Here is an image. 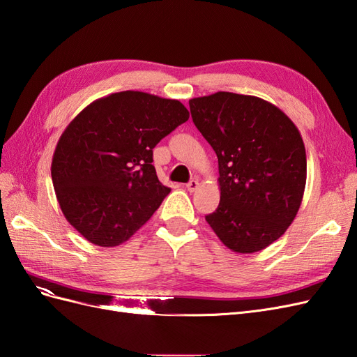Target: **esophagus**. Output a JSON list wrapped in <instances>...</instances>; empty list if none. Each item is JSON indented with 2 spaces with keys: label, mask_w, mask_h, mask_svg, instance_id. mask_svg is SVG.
<instances>
[{
  "label": "esophagus",
  "mask_w": 357,
  "mask_h": 357,
  "mask_svg": "<svg viewBox=\"0 0 357 357\" xmlns=\"http://www.w3.org/2000/svg\"><path fill=\"white\" fill-rule=\"evenodd\" d=\"M186 188L189 192H195L199 188V183H198V180H190L186 185Z\"/></svg>",
  "instance_id": "1"
}]
</instances>
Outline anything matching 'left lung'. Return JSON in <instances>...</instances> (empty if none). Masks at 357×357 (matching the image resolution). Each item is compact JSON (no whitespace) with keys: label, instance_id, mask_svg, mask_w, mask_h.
<instances>
[{"label":"left lung","instance_id":"1","mask_svg":"<svg viewBox=\"0 0 357 357\" xmlns=\"http://www.w3.org/2000/svg\"><path fill=\"white\" fill-rule=\"evenodd\" d=\"M189 107L219 160L220 202L205 220L232 252L264 250L286 232L304 197L307 155L298 128L252 95L215 92Z\"/></svg>","mask_w":357,"mask_h":357}]
</instances>
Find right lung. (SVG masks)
<instances>
[{"instance_id": "right-lung-1", "label": "right lung", "mask_w": 357, "mask_h": 357, "mask_svg": "<svg viewBox=\"0 0 357 357\" xmlns=\"http://www.w3.org/2000/svg\"><path fill=\"white\" fill-rule=\"evenodd\" d=\"M177 100L138 91L91 102L62 132L52 159L59 207L95 245L128 241L169 193L152 165L153 149L185 123Z\"/></svg>"}]
</instances>
